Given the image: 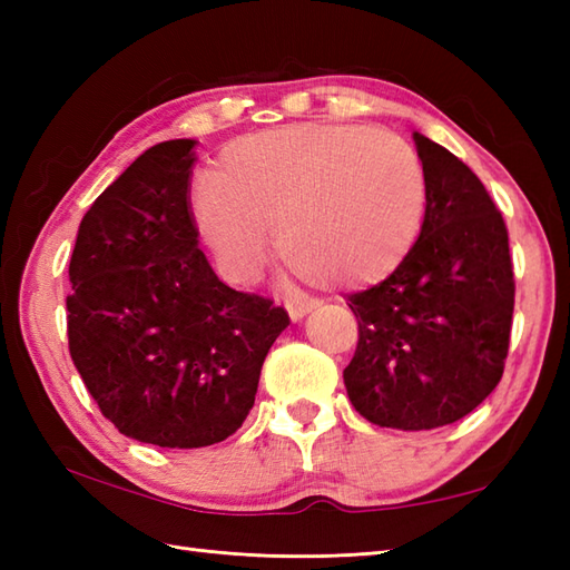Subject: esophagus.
<instances>
[{"mask_svg": "<svg viewBox=\"0 0 570 570\" xmlns=\"http://www.w3.org/2000/svg\"><path fill=\"white\" fill-rule=\"evenodd\" d=\"M316 306H318L316 298H301V296L286 298V311H288V316H292V321H301L304 316H308V313Z\"/></svg>", "mask_w": 570, "mask_h": 570, "instance_id": "obj_1", "label": "esophagus"}]
</instances>
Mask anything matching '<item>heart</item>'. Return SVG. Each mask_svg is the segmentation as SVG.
Segmentation results:
<instances>
[{
	"label": "heart",
	"instance_id": "b5f03b06",
	"mask_svg": "<svg viewBox=\"0 0 570 570\" xmlns=\"http://www.w3.org/2000/svg\"><path fill=\"white\" fill-rule=\"evenodd\" d=\"M426 176L409 144L380 129L284 127L239 137L193 215L220 272L257 278L276 229L282 257L313 282L365 286L392 274L419 235Z\"/></svg>",
	"mask_w": 570,
	"mask_h": 570
}]
</instances>
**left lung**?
<instances>
[{
	"label": "left lung",
	"mask_w": 570,
	"mask_h": 570,
	"mask_svg": "<svg viewBox=\"0 0 570 570\" xmlns=\"http://www.w3.org/2000/svg\"><path fill=\"white\" fill-rule=\"evenodd\" d=\"M426 213L414 247L382 284L347 296L360 341L343 372L360 416L429 431L468 416L500 384L510 350V237L480 178L414 131Z\"/></svg>",
	"instance_id": "obj_1"
}]
</instances>
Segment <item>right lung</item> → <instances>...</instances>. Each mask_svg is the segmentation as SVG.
<instances>
[{
    "instance_id": "obj_1",
    "label": "right lung",
    "mask_w": 570,
    "mask_h": 570,
    "mask_svg": "<svg viewBox=\"0 0 570 570\" xmlns=\"http://www.w3.org/2000/svg\"><path fill=\"white\" fill-rule=\"evenodd\" d=\"M196 139L144 151L82 215L70 257L72 365L119 433L161 448L225 441L288 325L223 284L190 210Z\"/></svg>"
}]
</instances>
